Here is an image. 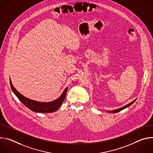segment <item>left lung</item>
<instances>
[{
    "label": "left lung",
    "mask_w": 153,
    "mask_h": 153,
    "mask_svg": "<svg viewBox=\"0 0 153 153\" xmlns=\"http://www.w3.org/2000/svg\"><path fill=\"white\" fill-rule=\"evenodd\" d=\"M136 100H136H133V102H131V103H128V105H125V106H123V107H122V108H119V109H116V110H112V111H108V113H117V112H119V111H122V110H123V109H125L126 108H127V107H128V106H129L130 105H131Z\"/></svg>",
    "instance_id": "1"
}]
</instances>
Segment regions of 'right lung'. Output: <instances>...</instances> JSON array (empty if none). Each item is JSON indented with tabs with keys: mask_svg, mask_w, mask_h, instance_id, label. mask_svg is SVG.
Masks as SVG:
<instances>
[{
	"mask_svg": "<svg viewBox=\"0 0 153 153\" xmlns=\"http://www.w3.org/2000/svg\"><path fill=\"white\" fill-rule=\"evenodd\" d=\"M10 86L12 89V91L15 94V95L18 97V99L20 100V102L25 105L27 108L33 111L38 112V113H52L57 111L60 108V105L63 103L65 96H66L67 88H65L63 91L62 95L56 100L50 102H39L37 101H35L28 98L25 97L23 95H22L20 93H19L16 88L11 83V80L10 79Z\"/></svg>",
	"mask_w": 153,
	"mask_h": 153,
	"instance_id": "obj_1",
	"label": "right lung"
}]
</instances>
